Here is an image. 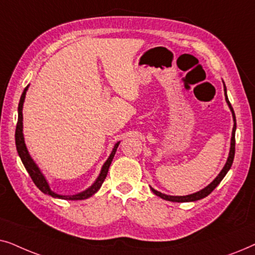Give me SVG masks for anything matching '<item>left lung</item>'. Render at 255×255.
Here are the masks:
<instances>
[{
  "instance_id": "obj_1",
  "label": "left lung",
  "mask_w": 255,
  "mask_h": 255,
  "mask_svg": "<svg viewBox=\"0 0 255 255\" xmlns=\"http://www.w3.org/2000/svg\"><path fill=\"white\" fill-rule=\"evenodd\" d=\"M224 90H225L226 103L229 104V108H230V109H231V113H232V116H233V121H235V125H233V130H232V137H231V147H230L229 158H228V161H226V163H225V166L223 167V169L221 170V173L218 174V176L216 177V179L212 181V182L209 184V186L205 187L204 189L197 191V193L187 195V196H170V195L162 194V193H160V191L151 188L152 191L156 195V196L161 197V198H163V200H166V201H170V202H194V201H198V200H201V198L207 197L209 194H211V191L214 190L215 188L217 187L219 183H221V181L224 179V176L226 175V173H228L229 169L231 168L233 159H235V152H236V128H237V125H236V115H235V111H233V108L231 106V103H230V101L228 99V95H226L225 85H224Z\"/></svg>"
}]
</instances>
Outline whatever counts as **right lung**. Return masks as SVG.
<instances>
[{
	"instance_id": "obj_1",
	"label": "right lung",
	"mask_w": 255,
	"mask_h": 255,
	"mask_svg": "<svg viewBox=\"0 0 255 255\" xmlns=\"http://www.w3.org/2000/svg\"><path fill=\"white\" fill-rule=\"evenodd\" d=\"M29 88V86L25 87V89H24V92L22 94V96H20V100H19V104H18V121H17V125H16V132H15V141H16V148H17V152H18V155L20 160H22L24 167H25V169L27 170V173L30 174L31 179H32L33 183L36 184V186L39 188V190L43 191L44 194L46 195H50L52 197H55V198H62V200H72V201H78V200H86V198H88L90 196H93L94 194L96 193L97 190L100 189L101 186H102V183L104 182V180H106L107 177V174H108V170H109V167L111 165V161H113L114 156H115V153L117 151V147L118 145H120V141L117 142L116 145L114 146L113 148V152H111V154L109 158L106 162H104V165L102 167V169H101V173L99 177H97L95 182H94L92 186H90L88 189L82 191V193H79L76 195H71V196H62V195H59V194H55L54 191L51 190L50 186H48L46 179H45V176L43 175V173L40 172L39 167L36 165V162L33 161L32 158H31L29 152H27V148L25 146V141H24V135H23V114H22V110H23V103H24V100H25V94H26V90Z\"/></svg>"
}]
</instances>
